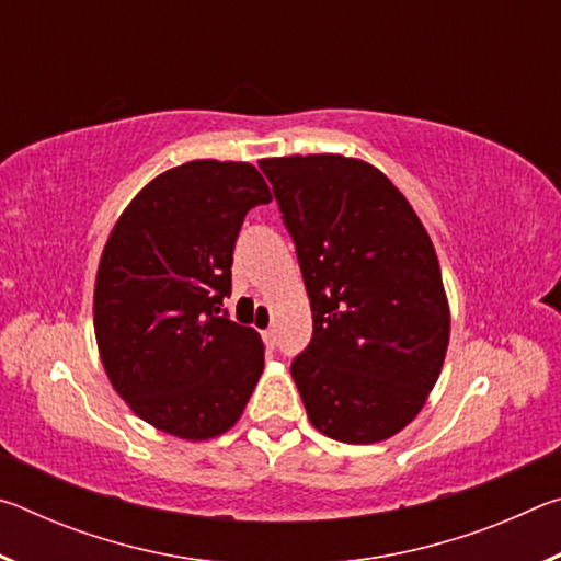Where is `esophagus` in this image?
Wrapping results in <instances>:
<instances>
[{"mask_svg":"<svg viewBox=\"0 0 561 561\" xmlns=\"http://www.w3.org/2000/svg\"><path fill=\"white\" fill-rule=\"evenodd\" d=\"M262 341H264V346H267V348H274V344H277V331H274L272 327L264 329L262 331Z\"/></svg>","mask_w":561,"mask_h":561,"instance_id":"34e87169","label":"esophagus"}]
</instances>
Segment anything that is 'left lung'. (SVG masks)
Segmentation results:
<instances>
[{
	"instance_id": "obj_1",
	"label": "left lung",
	"mask_w": 561,
	"mask_h": 561,
	"mask_svg": "<svg viewBox=\"0 0 561 561\" xmlns=\"http://www.w3.org/2000/svg\"><path fill=\"white\" fill-rule=\"evenodd\" d=\"M291 234L314 334L291 360L311 425L341 443L405 428L450 336L440 264L381 170L344 156L260 160Z\"/></svg>"
}]
</instances>
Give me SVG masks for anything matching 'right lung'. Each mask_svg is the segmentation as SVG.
Segmentation results:
<instances>
[{
	"label": "right lung",
	"mask_w": 561,
	"mask_h": 561,
	"mask_svg": "<svg viewBox=\"0 0 561 561\" xmlns=\"http://www.w3.org/2000/svg\"><path fill=\"white\" fill-rule=\"evenodd\" d=\"M270 201L254 165L193 160L140 190L103 247L93 291L103 368L133 413L178 438L232 428L262 376L260 334L220 304L244 215Z\"/></svg>",
	"instance_id": "obj_1"
}]
</instances>
